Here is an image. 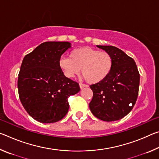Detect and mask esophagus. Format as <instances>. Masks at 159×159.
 I'll return each instance as SVG.
<instances>
[{
	"label": "esophagus",
	"mask_w": 159,
	"mask_h": 159,
	"mask_svg": "<svg viewBox=\"0 0 159 159\" xmlns=\"http://www.w3.org/2000/svg\"><path fill=\"white\" fill-rule=\"evenodd\" d=\"M79 86H80V89H83V88L87 87V85H85V84H83V83H79Z\"/></svg>",
	"instance_id": "1"
}]
</instances>
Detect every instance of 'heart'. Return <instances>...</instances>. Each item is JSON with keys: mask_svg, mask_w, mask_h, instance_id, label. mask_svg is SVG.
<instances>
[{"mask_svg": "<svg viewBox=\"0 0 159 159\" xmlns=\"http://www.w3.org/2000/svg\"><path fill=\"white\" fill-rule=\"evenodd\" d=\"M59 68L68 79H73L81 73L89 83L95 84L102 81L111 73L113 58L109 52L81 47L71 50L69 57H61Z\"/></svg>", "mask_w": 159, "mask_h": 159, "instance_id": "obj_1", "label": "heart"}]
</instances>
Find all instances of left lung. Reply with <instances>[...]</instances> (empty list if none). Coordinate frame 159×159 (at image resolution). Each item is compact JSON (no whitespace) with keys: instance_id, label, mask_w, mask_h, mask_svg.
<instances>
[{"instance_id":"8db88e82","label":"left lung","mask_w":159,"mask_h":159,"mask_svg":"<svg viewBox=\"0 0 159 159\" xmlns=\"http://www.w3.org/2000/svg\"><path fill=\"white\" fill-rule=\"evenodd\" d=\"M113 58L111 73L102 81L90 85L93 92L89 104L93 115L104 121H114L125 116L138 99L139 74L132 57L111 45H97Z\"/></svg>"}]
</instances>
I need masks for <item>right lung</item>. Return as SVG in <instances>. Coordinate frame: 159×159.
Wrapping results in <instances>:
<instances>
[{"mask_svg": "<svg viewBox=\"0 0 159 159\" xmlns=\"http://www.w3.org/2000/svg\"><path fill=\"white\" fill-rule=\"evenodd\" d=\"M71 48L69 42L43 43L23 59L18 75V93L24 108L41 123H55L65 116L68 99L80 91L79 83L68 79L58 61Z\"/></svg>", "mask_w": 159, "mask_h": 159, "instance_id": "add662e5", "label": "right lung"}]
</instances>
